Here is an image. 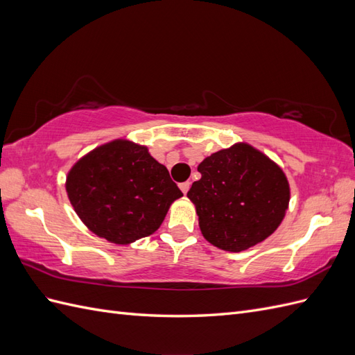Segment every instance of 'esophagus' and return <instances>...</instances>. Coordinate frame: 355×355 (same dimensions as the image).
Instances as JSON below:
<instances>
[{
	"instance_id": "esophagus-1",
	"label": "esophagus",
	"mask_w": 355,
	"mask_h": 355,
	"mask_svg": "<svg viewBox=\"0 0 355 355\" xmlns=\"http://www.w3.org/2000/svg\"><path fill=\"white\" fill-rule=\"evenodd\" d=\"M189 187H191V184H189V182H184V184H180V185H179L180 191H182V192H184V194H187V192L189 191Z\"/></svg>"
}]
</instances>
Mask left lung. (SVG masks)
Instances as JSON below:
<instances>
[{
	"mask_svg": "<svg viewBox=\"0 0 355 355\" xmlns=\"http://www.w3.org/2000/svg\"><path fill=\"white\" fill-rule=\"evenodd\" d=\"M201 179L188 198L196 204L200 230L209 243L241 252L278 228L290 189L283 170L247 144L207 157L198 166Z\"/></svg>",
	"mask_w": 355,
	"mask_h": 355,
	"instance_id": "left-lung-1",
	"label": "left lung"
}]
</instances>
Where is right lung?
Wrapping results in <instances>:
<instances>
[{
  "instance_id": "1",
  "label": "right lung",
  "mask_w": 355,
  "mask_h": 355,
  "mask_svg": "<svg viewBox=\"0 0 355 355\" xmlns=\"http://www.w3.org/2000/svg\"><path fill=\"white\" fill-rule=\"evenodd\" d=\"M73 210L87 228L115 244L148 237L182 191L146 146L114 141L96 148L67 178Z\"/></svg>"
}]
</instances>
